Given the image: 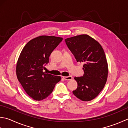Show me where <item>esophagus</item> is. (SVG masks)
Here are the masks:
<instances>
[{"label": "esophagus", "instance_id": "34e87169", "mask_svg": "<svg viewBox=\"0 0 128 128\" xmlns=\"http://www.w3.org/2000/svg\"><path fill=\"white\" fill-rule=\"evenodd\" d=\"M66 80H71L73 79V77L72 76H67V77H63Z\"/></svg>", "mask_w": 128, "mask_h": 128}]
</instances>
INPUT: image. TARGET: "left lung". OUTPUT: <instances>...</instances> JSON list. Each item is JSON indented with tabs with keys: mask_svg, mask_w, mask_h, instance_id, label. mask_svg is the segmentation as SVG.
<instances>
[{
	"mask_svg": "<svg viewBox=\"0 0 128 128\" xmlns=\"http://www.w3.org/2000/svg\"><path fill=\"white\" fill-rule=\"evenodd\" d=\"M65 42L77 61L84 62V74L74 77L78 86L73 93L81 100H92L103 89L108 77V64L102 47L88 35L67 38Z\"/></svg>",
	"mask_w": 128,
	"mask_h": 128,
	"instance_id": "left-lung-1",
	"label": "left lung"
}]
</instances>
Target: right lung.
<instances>
[{
	"label": "right lung",
	"instance_id": "add662e5",
	"mask_svg": "<svg viewBox=\"0 0 128 128\" xmlns=\"http://www.w3.org/2000/svg\"><path fill=\"white\" fill-rule=\"evenodd\" d=\"M63 40L54 36H40L31 40L22 51L17 62L18 80L28 94L35 100H41L52 92L60 76L43 72L49 57Z\"/></svg>",
	"mask_w": 128,
	"mask_h": 128
}]
</instances>
